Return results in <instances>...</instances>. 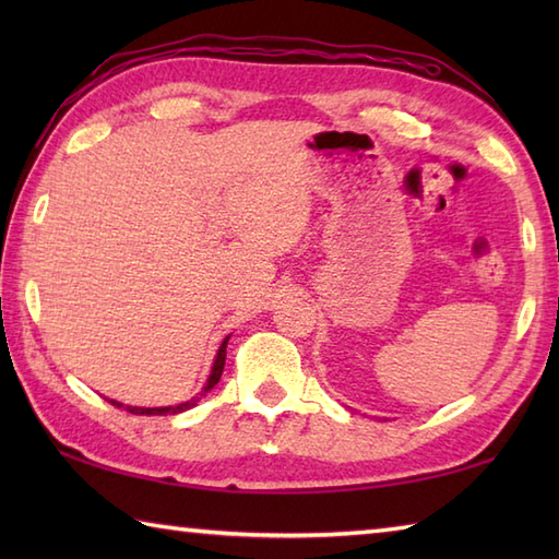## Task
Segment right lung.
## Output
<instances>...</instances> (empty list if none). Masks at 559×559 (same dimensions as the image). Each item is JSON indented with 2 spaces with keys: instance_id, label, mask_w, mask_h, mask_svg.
Segmentation results:
<instances>
[{
  "instance_id": "add662e5",
  "label": "right lung",
  "mask_w": 559,
  "mask_h": 559,
  "mask_svg": "<svg viewBox=\"0 0 559 559\" xmlns=\"http://www.w3.org/2000/svg\"><path fill=\"white\" fill-rule=\"evenodd\" d=\"M228 338L230 336H225L223 338V343L218 346V353H216V360H213V367H211V374H209V379H206V384H204V389L199 391L197 396H192L189 401H185V403H177V406H160V408H141V406H124V403H120V401H115V399H108L112 406H117V408H124V411H129V413H134V415H168V413H182V411H189V408H194L197 403L204 399L209 391L218 384V379H221V374H223V365H225V346H228Z\"/></svg>"
}]
</instances>
